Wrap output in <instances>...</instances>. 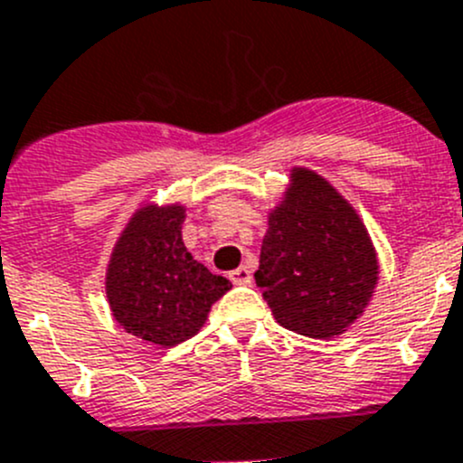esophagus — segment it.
<instances>
[{"mask_svg": "<svg viewBox=\"0 0 463 463\" xmlns=\"http://www.w3.org/2000/svg\"><path fill=\"white\" fill-rule=\"evenodd\" d=\"M231 280L235 282V285H250V280H253V271H250L246 264H241V267H237L235 271H231Z\"/></svg>", "mask_w": 463, "mask_h": 463, "instance_id": "34e87169", "label": "esophagus"}]
</instances>
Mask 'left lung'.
I'll return each mask as SVG.
<instances>
[{"instance_id":"1","label":"left lung","mask_w":463,"mask_h":463,"mask_svg":"<svg viewBox=\"0 0 463 463\" xmlns=\"http://www.w3.org/2000/svg\"><path fill=\"white\" fill-rule=\"evenodd\" d=\"M269 213L255 282L282 327L332 339L353 326L378 285V253L353 205L317 172L294 167Z\"/></svg>"}]
</instances>
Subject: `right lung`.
I'll use <instances>...</instances> for the list:
<instances>
[{"instance_id":"right-lung-1","label":"right lung","mask_w":463,"mask_h":463,"mask_svg":"<svg viewBox=\"0 0 463 463\" xmlns=\"http://www.w3.org/2000/svg\"><path fill=\"white\" fill-rule=\"evenodd\" d=\"M183 222L185 205L145 203L119 235L106 271L115 321L163 348L194 336L213 303L232 287L192 258Z\"/></svg>"}]
</instances>
